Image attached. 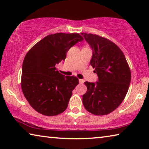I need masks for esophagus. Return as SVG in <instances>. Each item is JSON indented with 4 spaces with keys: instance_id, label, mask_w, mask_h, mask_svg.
Returning <instances> with one entry per match:
<instances>
[{
    "instance_id": "1",
    "label": "esophagus",
    "mask_w": 149,
    "mask_h": 149,
    "mask_svg": "<svg viewBox=\"0 0 149 149\" xmlns=\"http://www.w3.org/2000/svg\"><path fill=\"white\" fill-rule=\"evenodd\" d=\"M84 81H85L84 79H79V84H84Z\"/></svg>"
}]
</instances>
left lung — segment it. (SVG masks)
I'll list each match as a JSON object with an SVG mask.
<instances>
[{"instance_id": "1", "label": "left lung", "mask_w": 149, "mask_h": 149, "mask_svg": "<svg viewBox=\"0 0 149 149\" xmlns=\"http://www.w3.org/2000/svg\"><path fill=\"white\" fill-rule=\"evenodd\" d=\"M93 49L90 64L99 77L97 82H85L87 92L83 104L88 112L107 115L125 99L131 81V71L124 54L110 40L97 35L81 33Z\"/></svg>"}]
</instances>
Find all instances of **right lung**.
<instances>
[{
  "label": "right lung",
  "mask_w": 149,
  "mask_h": 149,
  "mask_svg": "<svg viewBox=\"0 0 149 149\" xmlns=\"http://www.w3.org/2000/svg\"><path fill=\"white\" fill-rule=\"evenodd\" d=\"M83 40L79 33L50 34L27 52L22 65V90L31 107L40 114L52 116L67 108L79 79L61 74L55 65L64 60L70 48Z\"/></svg>",
  "instance_id": "obj_1"
}]
</instances>
